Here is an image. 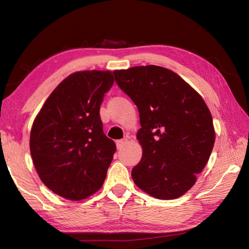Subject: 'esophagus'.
Returning <instances> with one entry per match:
<instances>
[{"label":"esophagus","mask_w":249,"mask_h":249,"mask_svg":"<svg viewBox=\"0 0 249 249\" xmlns=\"http://www.w3.org/2000/svg\"><path fill=\"white\" fill-rule=\"evenodd\" d=\"M125 142H126L125 139H119V141H117V142H116V147H117V149H118V150L123 149L124 145L125 144Z\"/></svg>","instance_id":"obj_1"}]
</instances>
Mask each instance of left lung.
Masks as SVG:
<instances>
[{
    "label": "left lung",
    "instance_id": "left-lung-1",
    "mask_svg": "<svg viewBox=\"0 0 249 249\" xmlns=\"http://www.w3.org/2000/svg\"><path fill=\"white\" fill-rule=\"evenodd\" d=\"M115 81L137 106L142 157L135 185L160 199L178 198L196 184L215 141L211 113L195 89L156 65L114 71Z\"/></svg>",
    "mask_w": 249,
    "mask_h": 249
}]
</instances>
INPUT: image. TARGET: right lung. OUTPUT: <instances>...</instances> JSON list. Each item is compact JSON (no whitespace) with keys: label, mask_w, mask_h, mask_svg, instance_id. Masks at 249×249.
<instances>
[{"label":"right lung","mask_w":249,"mask_h":249,"mask_svg":"<svg viewBox=\"0 0 249 249\" xmlns=\"http://www.w3.org/2000/svg\"><path fill=\"white\" fill-rule=\"evenodd\" d=\"M114 83L110 71L66 77L35 118L29 148L43 184L56 195L80 201L98 191L116 145L102 131L100 106Z\"/></svg>","instance_id":"add662e5"}]
</instances>
